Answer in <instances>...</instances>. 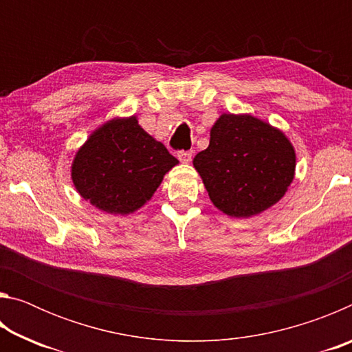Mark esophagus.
<instances>
[{
	"mask_svg": "<svg viewBox=\"0 0 352 352\" xmlns=\"http://www.w3.org/2000/svg\"><path fill=\"white\" fill-rule=\"evenodd\" d=\"M177 157H178V160H180L182 163L188 164V163H190V160H192V152H190V151H182V152L177 153Z\"/></svg>",
	"mask_w": 352,
	"mask_h": 352,
	"instance_id": "esophagus-1",
	"label": "esophagus"
}]
</instances>
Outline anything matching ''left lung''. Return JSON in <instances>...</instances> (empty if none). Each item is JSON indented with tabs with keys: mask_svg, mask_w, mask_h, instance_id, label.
<instances>
[{
	"mask_svg": "<svg viewBox=\"0 0 352 352\" xmlns=\"http://www.w3.org/2000/svg\"><path fill=\"white\" fill-rule=\"evenodd\" d=\"M192 163L212 205L230 217L248 219L284 197L296 155L284 132L269 122L223 113L211 127L210 146Z\"/></svg>",
	"mask_w": 352,
	"mask_h": 352,
	"instance_id": "1",
	"label": "left lung"
}]
</instances>
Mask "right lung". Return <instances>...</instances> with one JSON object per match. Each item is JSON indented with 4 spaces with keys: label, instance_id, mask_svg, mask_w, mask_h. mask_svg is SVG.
<instances>
[{
    "label": "right lung",
    "instance_id": "add662e5",
    "mask_svg": "<svg viewBox=\"0 0 352 352\" xmlns=\"http://www.w3.org/2000/svg\"><path fill=\"white\" fill-rule=\"evenodd\" d=\"M178 164L138 118H113L76 152L71 178L82 199L98 210L127 216L152 199L164 175Z\"/></svg>",
    "mask_w": 352,
    "mask_h": 352
}]
</instances>
